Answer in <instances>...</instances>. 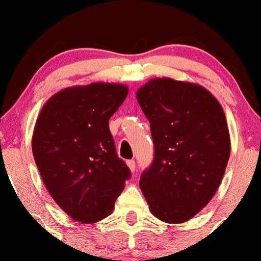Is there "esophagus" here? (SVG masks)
Returning a JSON list of instances; mask_svg holds the SVG:
<instances>
[{
	"instance_id": "34e87169",
	"label": "esophagus",
	"mask_w": 261,
	"mask_h": 261,
	"mask_svg": "<svg viewBox=\"0 0 261 261\" xmlns=\"http://www.w3.org/2000/svg\"><path fill=\"white\" fill-rule=\"evenodd\" d=\"M127 165L130 169V171H134V170H136V161H134V160H129V161L127 162Z\"/></svg>"
}]
</instances>
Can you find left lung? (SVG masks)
Returning a JSON list of instances; mask_svg holds the SVG:
<instances>
[{"label": "left lung", "instance_id": "left-lung-1", "mask_svg": "<svg viewBox=\"0 0 261 261\" xmlns=\"http://www.w3.org/2000/svg\"><path fill=\"white\" fill-rule=\"evenodd\" d=\"M137 100L154 144L139 180L149 211L167 223L189 221L216 194L228 162L223 109L204 87L166 77L147 82Z\"/></svg>", "mask_w": 261, "mask_h": 261}]
</instances>
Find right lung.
Returning <instances> with one entry per match:
<instances>
[{"mask_svg": "<svg viewBox=\"0 0 261 261\" xmlns=\"http://www.w3.org/2000/svg\"><path fill=\"white\" fill-rule=\"evenodd\" d=\"M128 87L95 82L57 92L43 107L33 133V154L44 185L74 221L108 217L130 177L119 159L109 119Z\"/></svg>", "mask_w": 261, "mask_h": 261, "instance_id": "right-lung-1", "label": "right lung"}]
</instances>
